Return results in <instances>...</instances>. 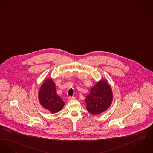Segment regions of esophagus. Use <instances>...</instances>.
Instances as JSON below:
<instances>
[{
	"label": "esophagus",
	"mask_w": 153,
	"mask_h": 153,
	"mask_svg": "<svg viewBox=\"0 0 153 153\" xmlns=\"http://www.w3.org/2000/svg\"><path fill=\"white\" fill-rule=\"evenodd\" d=\"M68 100H75V97H68Z\"/></svg>",
	"instance_id": "1"
}]
</instances>
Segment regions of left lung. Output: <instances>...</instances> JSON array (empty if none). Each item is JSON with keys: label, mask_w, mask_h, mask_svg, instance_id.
Instances as JSON below:
<instances>
[{"label": "left lung", "mask_w": 153, "mask_h": 153, "mask_svg": "<svg viewBox=\"0 0 153 153\" xmlns=\"http://www.w3.org/2000/svg\"><path fill=\"white\" fill-rule=\"evenodd\" d=\"M113 91L106 80L101 79L91 87L90 93L85 98L87 110L93 115L106 111L111 105Z\"/></svg>", "instance_id": "8db88e82"}]
</instances>
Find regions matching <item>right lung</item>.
<instances>
[{
    "label": "right lung",
    "mask_w": 153,
    "mask_h": 153,
    "mask_svg": "<svg viewBox=\"0 0 153 153\" xmlns=\"http://www.w3.org/2000/svg\"><path fill=\"white\" fill-rule=\"evenodd\" d=\"M38 97L40 105L51 113L59 112L65 104L57 94L55 84L51 78L42 85Z\"/></svg>",
    "instance_id": "obj_1"
}]
</instances>
